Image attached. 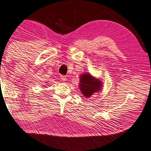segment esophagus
Masks as SVG:
<instances>
[{
  "mask_svg": "<svg viewBox=\"0 0 151 151\" xmlns=\"http://www.w3.org/2000/svg\"><path fill=\"white\" fill-rule=\"evenodd\" d=\"M61 79L63 81H67V77L65 76H61Z\"/></svg>",
  "mask_w": 151,
  "mask_h": 151,
  "instance_id": "obj_1",
  "label": "esophagus"
}]
</instances>
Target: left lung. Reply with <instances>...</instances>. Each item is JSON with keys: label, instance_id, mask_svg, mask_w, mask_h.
I'll return each mask as SVG.
<instances>
[{"label": "left lung", "instance_id": "8db88e82", "mask_svg": "<svg viewBox=\"0 0 151 151\" xmlns=\"http://www.w3.org/2000/svg\"><path fill=\"white\" fill-rule=\"evenodd\" d=\"M80 76V90L86 98L90 97L93 93L100 90L102 82L98 79H96L88 73H84Z\"/></svg>", "mask_w": 151, "mask_h": 151}]
</instances>
